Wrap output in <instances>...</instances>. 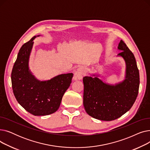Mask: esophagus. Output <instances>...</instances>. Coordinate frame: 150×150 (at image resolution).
Returning <instances> with one entry per match:
<instances>
[{
	"label": "esophagus",
	"instance_id": "esophagus-1",
	"mask_svg": "<svg viewBox=\"0 0 150 150\" xmlns=\"http://www.w3.org/2000/svg\"><path fill=\"white\" fill-rule=\"evenodd\" d=\"M86 72H87V69L84 67H79L75 71L74 79L75 80L82 79V78L83 77L84 75H86Z\"/></svg>",
	"mask_w": 150,
	"mask_h": 150
}]
</instances>
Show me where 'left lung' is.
<instances>
[{
  "label": "left lung",
  "mask_w": 150,
  "mask_h": 150,
  "mask_svg": "<svg viewBox=\"0 0 150 150\" xmlns=\"http://www.w3.org/2000/svg\"><path fill=\"white\" fill-rule=\"evenodd\" d=\"M119 53L127 64L126 79L121 83L111 86L97 77L84 76L83 105L90 116L103 121L120 117L131 108L138 96L139 72L134 54L121 40Z\"/></svg>",
  "instance_id": "left-lung-1"
}]
</instances>
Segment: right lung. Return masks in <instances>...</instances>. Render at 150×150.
Wrapping results in <instances>:
<instances>
[{"label": "right lung", "mask_w": 150, "mask_h": 150, "mask_svg": "<svg viewBox=\"0 0 150 150\" xmlns=\"http://www.w3.org/2000/svg\"><path fill=\"white\" fill-rule=\"evenodd\" d=\"M35 38L19 50L12 69V88L16 99L27 111L34 115H46L58 109L74 75L69 73L46 81L37 80L28 70V59Z\"/></svg>", "instance_id": "right-lung-1"}]
</instances>
